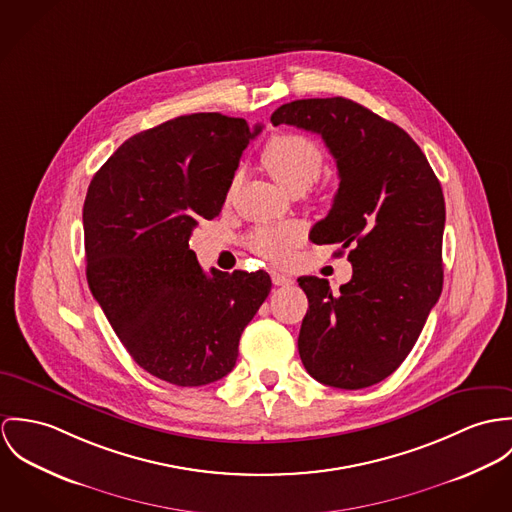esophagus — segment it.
Here are the masks:
<instances>
[{"instance_id": "obj_1", "label": "esophagus", "mask_w": 512, "mask_h": 512, "mask_svg": "<svg viewBox=\"0 0 512 512\" xmlns=\"http://www.w3.org/2000/svg\"><path fill=\"white\" fill-rule=\"evenodd\" d=\"M271 279H273L275 286H288V284H292V279L286 277L283 273H279V271H271Z\"/></svg>"}]
</instances>
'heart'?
<instances>
[{
  "instance_id": "b5f03b06",
  "label": "heart",
  "mask_w": 512,
  "mask_h": 512,
  "mask_svg": "<svg viewBox=\"0 0 512 512\" xmlns=\"http://www.w3.org/2000/svg\"><path fill=\"white\" fill-rule=\"evenodd\" d=\"M263 167L292 194H300L310 188L324 169V153L316 141L300 133L273 135L263 153ZM241 174L235 172L229 182L231 196ZM306 228L300 222H284L275 226H259L245 237V245L263 259L284 263L292 257L296 245L302 243Z\"/></svg>"
}]
</instances>
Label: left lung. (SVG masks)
<instances>
[{"label": "left lung", "instance_id": "obj_1", "mask_svg": "<svg viewBox=\"0 0 512 512\" xmlns=\"http://www.w3.org/2000/svg\"><path fill=\"white\" fill-rule=\"evenodd\" d=\"M271 121L322 135L336 159L340 188L310 239L349 249L353 267L340 292L298 279L308 296L300 359L328 387H371L397 371L442 294L440 180L404 129L347 98L296 100Z\"/></svg>", "mask_w": 512, "mask_h": 512}]
</instances>
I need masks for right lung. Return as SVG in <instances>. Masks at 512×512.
<instances>
[{
	"mask_svg": "<svg viewBox=\"0 0 512 512\" xmlns=\"http://www.w3.org/2000/svg\"><path fill=\"white\" fill-rule=\"evenodd\" d=\"M259 131L239 117L180 115L127 139L88 186L90 290L135 363L176 387L226 377L271 292L265 271L206 275L188 247L198 220L222 212Z\"/></svg>",
	"mask_w": 512,
	"mask_h": 512,
	"instance_id": "obj_1",
	"label": "right lung"
}]
</instances>
